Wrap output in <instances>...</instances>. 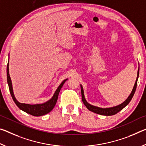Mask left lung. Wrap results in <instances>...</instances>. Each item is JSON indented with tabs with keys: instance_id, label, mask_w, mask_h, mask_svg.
Returning a JSON list of instances; mask_svg holds the SVG:
<instances>
[{
	"instance_id": "obj_1",
	"label": "left lung",
	"mask_w": 146,
	"mask_h": 146,
	"mask_svg": "<svg viewBox=\"0 0 146 146\" xmlns=\"http://www.w3.org/2000/svg\"><path fill=\"white\" fill-rule=\"evenodd\" d=\"M138 77H139V67H138V69L137 77H136V82L135 83V85H134V87L133 88V90H132L131 94L129 95V96L128 97V98H127V99L124 101V102H123L121 104H120V105H117L115 106H113V107L103 108L98 107V106H96L90 105V104L88 103L86 100V99L84 98V90H83L82 86L80 85L82 102H83V103L84 104L86 107L90 111H92V112H93L94 113H96V114H100V115H114L115 114H117V113L119 112L120 110H121L123 108L125 107V106L129 103V102H130V101H131V99H132V98H133L134 94H135V93L136 86H137V81H138Z\"/></svg>"
}]
</instances>
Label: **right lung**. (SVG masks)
I'll return each instance as SVG.
<instances>
[{
    "instance_id": "right-lung-1",
    "label": "right lung",
    "mask_w": 146,
    "mask_h": 146,
    "mask_svg": "<svg viewBox=\"0 0 146 146\" xmlns=\"http://www.w3.org/2000/svg\"><path fill=\"white\" fill-rule=\"evenodd\" d=\"M7 82L9 86V90H10V94L11 96L13 101L16 104L18 107L21 110H22L24 112L28 113V114H31L34 116H40V115H43L45 114H48L51 111L53 108L56 105L58 97L59 92L60 91L62 87L63 86L65 82L68 79H65L62 81L59 86L58 87L56 91H55L54 95L52 97V98L47 101V102L42 103V104H36V105H30V104H25V103H21L18 101L16 98H15L14 94H13V90L12 87V83H11V78L10 77V74H9V62L7 65Z\"/></svg>"
}]
</instances>
